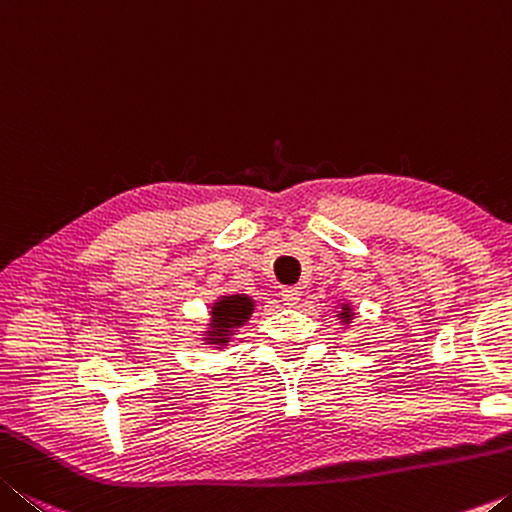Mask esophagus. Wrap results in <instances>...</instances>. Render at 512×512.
Instances as JSON below:
<instances>
[{"label": "esophagus", "mask_w": 512, "mask_h": 512, "mask_svg": "<svg viewBox=\"0 0 512 512\" xmlns=\"http://www.w3.org/2000/svg\"><path fill=\"white\" fill-rule=\"evenodd\" d=\"M281 299L286 301V304L295 306L297 301L301 299V290H299V288H283V290H281Z\"/></svg>", "instance_id": "esophagus-1"}]
</instances>
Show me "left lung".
<instances>
[{"instance_id":"8db88e82","label":"left lung","mask_w":512,"mask_h":512,"mask_svg":"<svg viewBox=\"0 0 512 512\" xmlns=\"http://www.w3.org/2000/svg\"><path fill=\"white\" fill-rule=\"evenodd\" d=\"M342 317H345V322H349L351 320V308L345 304V306H342V313H340Z\"/></svg>"}]
</instances>
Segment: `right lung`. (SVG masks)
I'll return each mask as SVG.
<instances>
[{"instance_id": "add662e5", "label": "right lung", "mask_w": 512, "mask_h": 512, "mask_svg": "<svg viewBox=\"0 0 512 512\" xmlns=\"http://www.w3.org/2000/svg\"><path fill=\"white\" fill-rule=\"evenodd\" d=\"M251 313H254V301L245 295L217 299V304L211 311V331H208V340L217 347H224L233 335V329L245 324Z\"/></svg>"}]
</instances>
